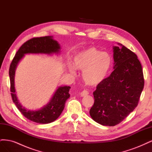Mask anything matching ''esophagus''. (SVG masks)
Segmentation results:
<instances>
[{"label":"esophagus","instance_id":"34e87169","mask_svg":"<svg viewBox=\"0 0 152 152\" xmlns=\"http://www.w3.org/2000/svg\"><path fill=\"white\" fill-rule=\"evenodd\" d=\"M88 94H89V92L86 91V90H84L83 91L81 92V93H80V96H82V97H83V96H87Z\"/></svg>","mask_w":152,"mask_h":152}]
</instances>
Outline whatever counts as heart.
Returning <instances> with one entry per match:
<instances>
[{"label":"heart","instance_id":"obj_1","mask_svg":"<svg viewBox=\"0 0 152 152\" xmlns=\"http://www.w3.org/2000/svg\"><path fill=\"white\" fill-rule=\"evenodd\" d=\"M113 65L111 55L94 48H91L77 54L73 59V67L82 71V79L90 86L100 84L107 79ZM70 71L75 73L73 68Z\"/></svg>","mask_w":152,"mask_h":152}]
</instances>
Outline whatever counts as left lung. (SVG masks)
Returning <instances> with one entry per match:
<instances>
[{"mask_svg":"<svg viewBox=\"0 0 152 152\" xmlns=\"http://www.w3.org/2000/svg\"><path fill=\"white\" fill-rule=\"evenodd\" d=\"M113 46L114 70L93 93L89 113L97 123L114 126L137 107L144 87L142 66L136 54L122 44Z\"/></svg>","mask_w":152,"mask_h":152,"instance_id":"8db88e82","label":"left lung"}]
</instances>
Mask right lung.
<instances>
[{"label":"right lung","instance_id":"1","mask_svg":"<svg viewBox=\"0 0 152 152\" xmlns=\"http://www.w3.org/2000/svg\"><path fill=\"white\" fill-rule=\"evenodd\" d=\"M60 49V45L56 40L53 39V36L34 38L21 45L11 62L9 74L10 77L12 101L20 112L31 121L44 124L56 121L60 116L65 108L66 101L70 97L69 94L70 87L66 86L58 87L49 102L42 108L36 110H27L23 107L16 93L15 78L17 66L26 54H58L61 52Z\"/></svg>","mask_w":152,"mask_h":152}]
</instances>
